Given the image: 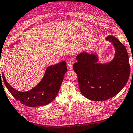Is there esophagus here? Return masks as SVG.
<instances>
[{"mask_svg": "<svg viewBox=\"0 0 133 133\" xmlns=\"http://www.w3.org/2000/svg\"><path fill=\"white\" fill-rule=\"evenodd\" d=\"M72 63L73 62L72 60H69L67 62V69L69 70H71L72 69Z\"/></svg>", "mask_w": 133, "mask_h": 133, "instance_id": "obj_1", "label": "esophagus"}]
</instances>
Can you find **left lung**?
I'll return each instance as SVG.
<instances>
[{"label": "left lung", "mask_w": 133, "mask_h": 133, "mask_svg": "<svg viewBox=\"0 0 133 133\" xmlns=\"http://www.w3.org/2000/svg\"><path fill=\"white\" fill-rule=\"evenodd\" d=\"M115 48L112 61L97 63V55L83 52L77 55L73 69L78 76L79 89L88 99L104 101L118 94L127 83L130 72L125 46L113 36L105 38Z\"/></svg>", "instance_id": "obj_1"}]
</instances>
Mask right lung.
<instances>
[{
    "instance_id": "add662e5",
    "label": "right lung",
    "mask_w": 133,
    "mask_h": 133,
    "mask_svg": "<svg viewBox=\"0 0 133 133\" xmlns=\"http://www.w3.org/2000/svg\"><path fill=\"white\" fill-rule=\"evenodd\" d=\"M66 72L65 61L48 67L41 81L27 92H20L12 88L6 81L3 72L2 77L6 87L16 100L26 106L35 107L48 105L55 99Z\"/></svg>"
}]
</instances>
